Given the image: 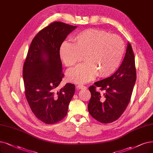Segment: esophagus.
<instances>
[{
	"label": "esophagus",
	"instance_id": "esophagus-1",
	"mask_svg": "<svg viewBox=\"0 0 153 153\" xmlns=\"http://www.w3.org/2000/svg\"><path fill=\"white\" fill-rule=\"evenodd\" d=\"M76 87L78 89H86L87 88V87L85 86H83V85H76Z\"/></svg>",
	"mask_w": 153,
	"mask_h": 153
}]
</instances>
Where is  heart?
Instances as JSON below:
<instances>
[{
	"label": "heart",
	"mask_w": 153,
	"mask_h": 153,
	"mask_svg": "<svg viewBox=\"0 0 153 153\" xmlns=\"http://www.w3.org/2000/svg\"><path fill=\"white\" fill-rule=\"evenodd\" d=\"M125 51L120 37L105 30L88 29L76 34L73 43L64 41L59 48V56L67 66L75 65L83 59L86 63L67 72V79L75 83H87L98 75L107 77L117 70Z\"/></svg>",
	"instance_id": "heart-1"
}]
</instances>
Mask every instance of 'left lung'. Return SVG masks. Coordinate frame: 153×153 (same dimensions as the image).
<instances>
[{"instance_id":"8db88e82","label":"left lung","mask_w":153,"mask_h":153,"mask_svg":"<svg viewBox=\"0 0 153 153\" xmlns=\"http://www.w3.org/2000/svg\"><path fill=\"white\" fill-rule=\"evenodd\" d=\"M136 80L135 58L128 42L124 58L118 70L112 76L89 87L91 93L88 105L89 114L104 124L118 119L129 104ZM96 87L100 88L104 93L97 91Z\"/></svg>"}]
</instances>
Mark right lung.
<instances>
[{
	"label": "right lung",
	"instance_id": "right-lung-1",
	"mask_svg": "<svg viewBox=\"0 0 153 153\" xmlns=\"http://www.w3.org/2000/svg\"><path fill=\"white\" fill-rule=\"evenodd\" d=\"M77 26L54 22L33 39L23 66L25 95L35 116L45 124H55L67 114L75 86L66 83L58 90L62 81L59 48Z\"/></svg>",
	"mask_w": 153,
	"mask_h": 153
}]
</instances>
